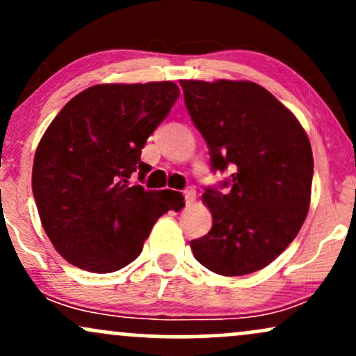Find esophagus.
I'll return each instance as SVG.
<instances>
[{
	"label": "esophagus",
	"instance_id": "1",
	"mask_svg": "<svg viewBox=\"0 0 356 356\" xmlns=\"http://www.w3.org/2000/svg\"><path fill=\"white\" fill-rule=\"evenodd\" d=\"M184 197H186V202L187 204H192L195 201V191L194 187H187V189H184Z\"/></svg>",
	"mask_w": 356,
	"mask_h": 356
}]
</instances>
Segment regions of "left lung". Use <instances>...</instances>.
I'll return each instance as SVG.
<instances>
[{
	"label": "left lung",
	"instance_id": "1",
	"mask_svg": "<svg viewBox=\"0 0 356 356\" xmlns=\"http://www.w3.org/2000/svg\"><path fill=\"white\" fill-rule=\"evenodd\" d=\"M187 112L209 147L212 170L231 169L202 201L212 227L191 241L194 257L222 276L268 266L291 244L308 214L313 152L298 118L252 81L181 80Z\"/></svg>",
	"mask_w": 356,
	"mask_h": 356
}]
</instances>
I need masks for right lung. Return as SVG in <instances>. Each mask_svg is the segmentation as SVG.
<instances>
[{"label": "right lung", "instance_id": "right-lung-1", "mask_svg": "<svg viewBox=\"0 0 356 356\" xmlns=\"http://www.w3.org/2000/svg\"><path fill=\"white\" fill-rule=\"evenodd\" d=\"M179 95L174 81L95 85L43 134L31 187L44 232L73 266L118 271L137 259L155 220L184 206L181 192L130 182L150 170L142 149Z\"/></svg>", "mask_w": 356, "mask_h": 356}]
</instances>
